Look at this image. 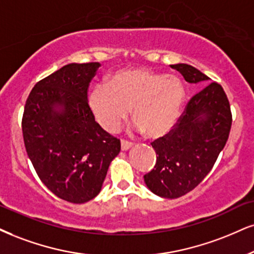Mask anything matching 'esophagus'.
Segmentation results:
<instances>
[{
	"mask_svg": "<svg viewBox=\"0 0 254 254\" xmlns=\"http://www.w3.org/2000/svg\"><path fill=\"white\" fill-rule=\"evenodd\" d=\"M133 143L130 141H127V140H121V149L122 151H127V149H129L130 147H132Z\"/></svg>",
	"mask_w": 254,
	"mask_h": 254,
	"instance_id": "1",
	"label": "esophagus"
}]
</instances>
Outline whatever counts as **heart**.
Masks as SVG:
<instances>
[{
	"mask_svg": "<svg viewBox=\"0 0 254 254\" xmlns=\"http://www.w3.org/2000/svg\"><path fill=\"white\" fill-rule=\"evenodd\" d=\"M186 92L179 77L146 68H128L98 84L89 95V107L103 129L114 133L132 108L135 128L147 136L161 137L177 125Z\"/></svg>",
	"mask_w": 254,
	"mask_h": 254,
	"instance_id": "1",
	"label": "heart"
}]
</instances>
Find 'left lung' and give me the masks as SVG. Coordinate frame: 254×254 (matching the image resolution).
<instances>
[{
  "label": "left lung",
  "mask_w": 254,
  "mask_h": 254,
  "mask_svg": "<svg viewBox=\"0 0 254 254\" xmlns=\"http://www.w3.org/2000/svg\"><path fill=\"white\" fill-rule=\"evenodd\" d=\"M171 67L190 83L209 80L190 64ZM231 126L232 113L227 95L220 84L209 83L190 100L173 129L151 143L156 162L143 175L147 187L167 199L180 198L195 189L226 145Z\"/></svg>",
  "instance_id": "1"
}]
</instances>
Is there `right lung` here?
Returning a JSON list of instances; mask_svg holds the SVG:
<instances>
[{
    "instance_id": "right-lung-1",
    "label": "right lung",
    "mask_w": 254,
    "mask_h": 254,
    "mask_svg": "<svg viewBox=\"0 0 254 254\" xmlns=\"http://www.w3.org/2000/svg\"><path fill=\"white\" fill-rule=\"evenodd\" d=\"M99 62L69 64L39 81L22 117L24 146L43 184L71 203L89 201L101 190L120 140L95 121L89 82Z\"/></svg>"
}]
</instances>
